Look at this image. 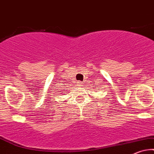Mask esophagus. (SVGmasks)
I'll use <instances>...</instances> for the list:
<instances>
[{"label":"esophagus","mask_w":154,"mask_h":154,"mask_svg":"<svg viewBox=\"0 0 154 154\" xmlns=\"http://www.w3.org/2000/svg\"><path fill=\"white\" fill-rule=\"evenodd\" d=\"M82 85V82H77V86H81Z\"/></svg>","instance_id":"34e87169"}]
</instances>
